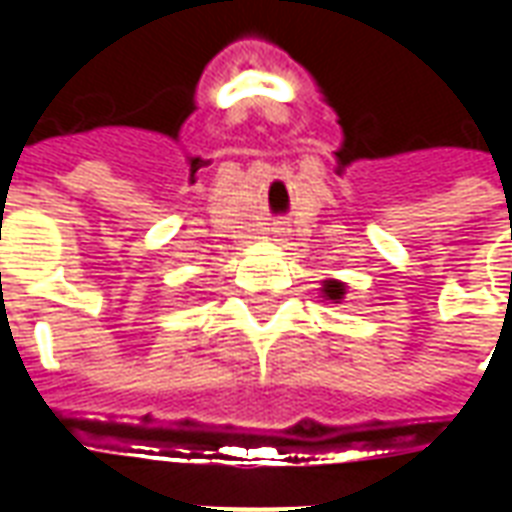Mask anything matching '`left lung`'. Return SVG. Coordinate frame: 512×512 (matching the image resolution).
I'll return each mask as SVG.
<instances>
[{"label": "left lung", "mask_w": 512, "mask_h": 512, "mask_svg": "<svg viewBox=\"0 0 512 512\" xmlns=\"http://www.w3.org/2000/svg\"><path fill=\"white\" fill-rule=\"evenodd\" d=\"M321 297H324V300H332V303H340L342 297H345V284L337 279H327L324 281V287H321Z\"/></svg>", "instance_id": "1"}]
</instances>
